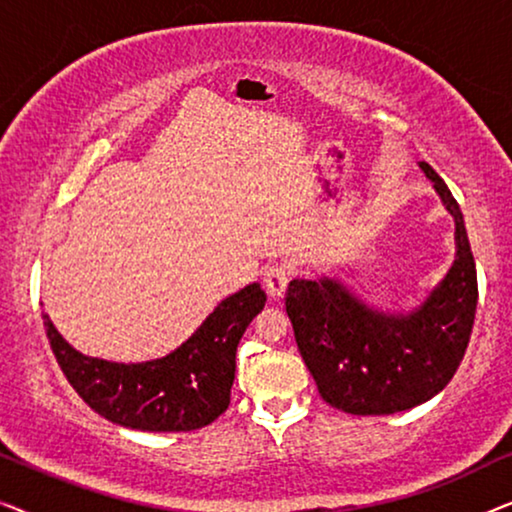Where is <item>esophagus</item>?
I'll return each instance as SVG.
<instances>
[{"mask_svg": "<svg viewBox=\"0 0 512 512\" xmlns=\"http://www.w3.org/2000/svg\"><path fill=\"white\" fill-rule=\"evenodd\" d=\"M293 275V268L291 263H284V261H277V263H270L268 268L263 272V284L265 289L272 298H279L286 289V284H289V279Z\"/></svg>", "mask_w": 512, "mask_h": 512, "instance_id": "34e87169", "label": "esophagus"}]
</instances>
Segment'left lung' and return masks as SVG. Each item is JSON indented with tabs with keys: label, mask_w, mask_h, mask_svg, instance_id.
<instances>
[{
	"label": "left lung",
	"mask_w": 512,
	"mask_h": 512,
	"mask_svg": "<svg viewBox=\"0 0 512 512\" xmlns=\"http://www.w3.org/2000/svg\"><path fill=\"white\" fill-rule=\"evenodd\" d=\"M457 223V258L429 300L408 317L368 310L338 282L293 279L286 289L298 352L321 398L349 415H394L447 387L471 340L478 277L461 209L422 163Z\"/></svg>",
	"instance_id": "left-lung-1"
}]
</instances>
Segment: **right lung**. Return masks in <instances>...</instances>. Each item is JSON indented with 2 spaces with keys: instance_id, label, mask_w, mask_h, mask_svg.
<instances>
[{
  "instance_id": "obj_1",
  "label": "right lung",
  "mask_w": 512,
  "mask_h": 512,
  "mask_svg": "<svg viewBox=\"0 0 512 512\" xmlns=\"http://www.w3.org/2000/svg\"><path fill=\"white\" fill-rule=\"evenodd\" d=\"M265 300L261 286H244L172 354L130 366L79 354L46 314L44 326L67 382L97 415L137 431H193L228 410L237 345Z\"/></svg>"
}]
</instances>
